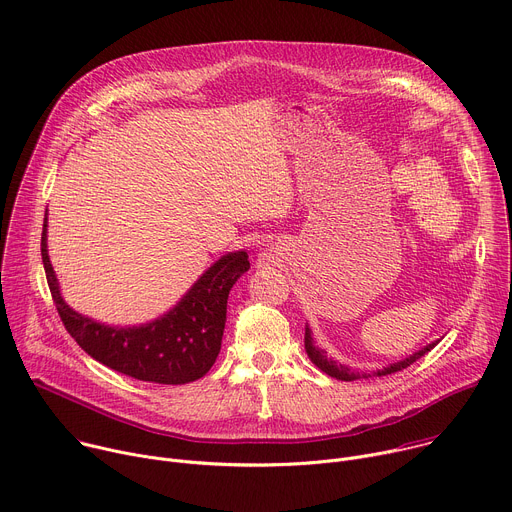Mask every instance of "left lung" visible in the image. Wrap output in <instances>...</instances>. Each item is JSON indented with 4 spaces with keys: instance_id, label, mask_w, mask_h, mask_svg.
Segmentation results:
<instances>
[{
    "instance_id": "obj_1",
    "label": "left lung",
    "mask_w": 512,
    "mask_h": 512,
    "mask_svg": "<svg viewBox=\"0 0 512 512\" xmlns=\"http://www.w3.org/2000/svg\"><path fill=\"white\" fill-rule=\"evenodd\" d=\"M435 344H437V342L427 344L425 348H421L419 352L411 354L409 358H405V360H401V362H395V364H391V367H387V369H383V371L373 373V377H385V375H393V373H397V371L407 369L409 364H413V362L419 360L423 354H427ZM306 352H308L310 360L316 364V367H318L322 373H326V375H330V377H334V379H338V381H356V379H360V377H362V379H369V377H371V375H367V373H354V371H350L348 367H344V364H338V362L330 360L324 350H320V348L314 346L310 328H306Z\"/></svg>"
}]
</instances>
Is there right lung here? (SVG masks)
<instances>
[{
    "label": "right lung",
    "mask_w": 512,
    "mask_h": 512,
    "mask_svg": "<svg viewBox=\"0 0 512 512\" xmlns=\"http://www.w3.org/2000/svg\"><path fill=\"white\" fill-rule=\"evenodd\" d=\"M40 247L58 316L66 332L95 360L137 381L160 385L192 383L210 371L221 352L229 291L249 269L245 251L218 259L164 318L139 328H111L64 304L48 259L46 225Z\"/></svg>",
    "instance_id": "1"
}]
</instances>
